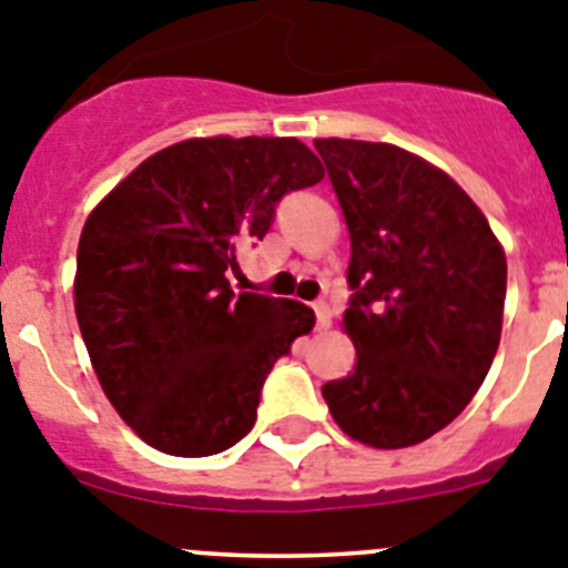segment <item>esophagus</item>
<instances>
[{
  "mask_svg": "<svg viewBox=\"0 0 568 568\" xmlns=\"http://www.w3.org/2000/svg\"><path fill=\"white\" fill-rule=\"evenodd\" d=\"M314 314H317V328H332V308L328 303H314Z\"/></svg>",
  "mask_w": 568,
  "mask_h": 568,
  "instance_id": "esophagus-1",
  "label": "esophagus"
}]
</instances>
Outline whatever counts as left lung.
<instances>
[{
    "mask_svg": "<svg viewBox=\"0 0 568 568\" xmlns=\"http://www.w3.org/2000/svg\"><path fill=\"white\" fill-rule=\"evenodd\" d=\"M343 209L357 363L323 386L372 448L428 440L468 406L500 345L506 251L443 168L388 142L314 140Z\"/></svg>",
    "mask_w": 568,
    "mask_h": 568,
    "instance_id": "obj_1",
    "label": "left lung"
}]
</instances>
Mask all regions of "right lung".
Masks as SVG:
<instances>
[{"label": "right lung", "mask_w": 568, "mask_h": 568, "mask_svg": "<svg viewBox=\"0 0 568 568\" xmlns=\"http://www.w3.org/2000/svg\"><path fill=\"white\" fill-rule=\"evenodd\" d=\"M323 165L294 136H194L162 148L88 214L73 308L102 392L140 440L205 457L243 440L265 374L314 328L297 300L229 285L288 191Z\"/></svg>", "instance_id": "add662e5"}]
</instances>
